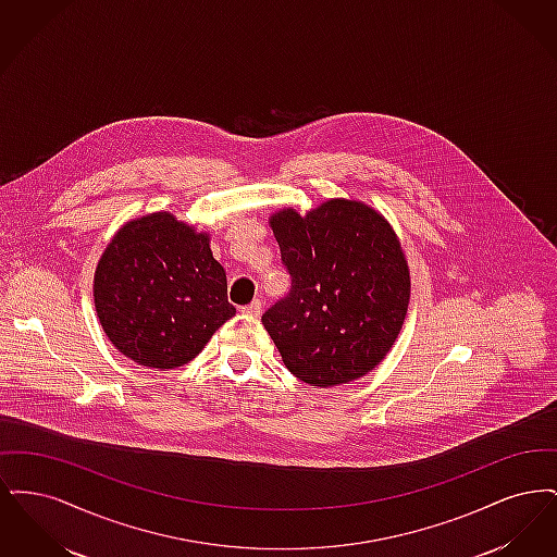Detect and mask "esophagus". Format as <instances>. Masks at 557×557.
Returning a JSON list of instances; mask_svg holds the SVG:
<instances>
[{"instance_id": "1", "label": "esophagus", "mask_w": 557, "mask_h": 557, "mask_svg": "<svg viewBox=\"0 0 557 557\" xmlns=\"http://www.w3.org/2000/svg\"><path fill=\"white\" fill-rule=\"evenodd\" d=\"M242 313H244L246 318H261V313H263V302L257 298V300H252L250 305L242 307Z\"/></svg>"}]
</instances>
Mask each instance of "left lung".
<instances>
[{
    "label": "left lung",
    "mask_w": 557,
    "mask_h": 557,
    "mask_svg": "<svg viewBox=\"0 0 557 557\" xmlns=\"http://www.w3.org/2000/svg\"><path fill=\"white\" fill-rule=\"evenodd\" d=\"M290 292L263 313L284 366L311 386H338L393 348L409 305V267L391 223L368 205L332 198L300 216L269 219Z\"/></svg>",
    "instance_id": "obj_1"
}]
</instances>
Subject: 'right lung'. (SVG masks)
I'll use <instances>...</instances> for the list:
<instances>
[{
    "label": "right lung",
    "mask_w": 557,
    "mask_h": 557,
    "mask_svg": "<svg viewBox=\"0 0 557 557\" xmlns=\"http://www.w3.org/2000/svg\"><path fill=\"white\" fill-rule=\"evenodd\" d=\"M209 242L171 212L127 221L110 239L94 275L96 313L137 366H186L236 315Z\"/></svg>",
    "instance_id": "add662e5"
}]
</instances>
